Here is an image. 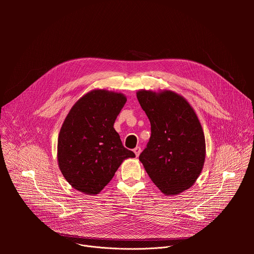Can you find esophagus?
<instances>
[{"instance_id": "1", "label": "esophagus", "mask_w": 254, "mask_h": 254, "mask_svg": "<svg viewBox=\"0 0 254 254\" xmlns=\"http://www.w3.org/2000/svg\"><path fill=\"white\" fill-rule=\"evenodd\" d=\"M140 152H141V149H140L139 147H136L135 149H133V153L135 154V156H136V157H138V156H139Z\"/></svg>"}]
</instances>
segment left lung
I'll list each match as a JSON object with an SVG mask.
<instances>
[{
	"label": "left lung",
	"mask_w": 254,
	"mask_h": 254,
	"mask_svg": "<svg viewBox=\"0 0 254 254\" xmlns=\"http://www.w3.org/2000/svg\"><path fill=\"white\" fill-rule=\"evenodd\" d=\"M151 123V137L139 155L153 183L165 195L191 188L200 176L206 157L205 135L191 104L172 90L136 92Z\"/></svg>",
	"instance_id": "1"
}]
</instances>
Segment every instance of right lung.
<instances>
[{"instance_id": "obj_1", "label": "right lung", "mask_w": 254, "mask_h": 254, "mask_svg": "<svg viewBox=\"0 0 254 254\" xmlns=\"http://www.w3.org/2000/svg\"><path fill=\"white\" fill-rule=\"evenodd\" d=\"M126 102L121 92L93 89L71 107L58 135L57 161L72 188L87 195L99 194L122 163L135 157L123 146L114 128Z\"/></svg>"}]
</instances>
